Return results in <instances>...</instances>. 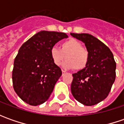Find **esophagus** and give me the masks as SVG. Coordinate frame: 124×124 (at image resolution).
Listing matches in <instances>:
<instances>
[{
    "label": "esophagus",
    "mask_w": 124,
    "mask_h": 124,
    "mask_svg": "<svg viewBox=\"0 0 124 124\" xmlns=\"http://www.w3.org/2000/svg\"><path fill=\"white\" fill-rule=\"evenodd\" d=\"M65 73H66V72H65V71H64V70H62V76H63Z\"/></svg>",
    "instance_id": "esophagus-1"
}]
</instances>
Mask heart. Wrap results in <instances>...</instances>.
<instances>
[{"label":"heart","instance_id":"obj_1","mask_svg":"<svg viewBox=\"0 0 124 124\" xmlns=\"http://www.w3.org/2000/svg\"><path fill=\"white\" fill-rule=\"evenodd\" d=\"M81 43L75 39H70L61 44V49L52 47L50 56L53 63L60 66L63 62V68L65 69L81 70L84 69L89 61V54L86 49L81 47Z\"/></svg>","mask_w":124,"mask_h":124}]
</instances>
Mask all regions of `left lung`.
Listing matches in <instances>:
<instances>
[{"instance_id":"1","label":"left lung","mask_w":124,"mask_h":124,"mask_svg":"<svg viewBox=\"0 0 124 124\" xmlns=\"http://www.w3.org/2000/svg\"><path fill=\"white\" fill-rule=\"evenodd\" d=\"M70 34L83 42L89 54L87 66L72 74L71 92L81 103L94 106L107 97L115 82L116 63L114 56L106 45L91 34Z\"/></svg>"}]
</instances>
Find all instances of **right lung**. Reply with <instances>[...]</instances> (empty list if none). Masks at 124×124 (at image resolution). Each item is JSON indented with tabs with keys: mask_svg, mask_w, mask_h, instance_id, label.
<instances>
[{
	"mask_svg": "<svg viewBox=\"0 0 124 124\" xmlns=\"http://www.w3.org/2000/svg\"><path fill=\"white\" fill-rule=\"evenodd\" d=\"M68 36L63 32L41 31L24 43L14 62L12 82L15 92L31 106L45 102L62 74L53 63L50 51Z\"/></svg>",
	"mask_w": 124,
	"mask_h": 124,
	"instance_id": "obj_1",
	"label": "right lung"
}]
</instances>
